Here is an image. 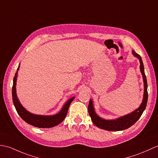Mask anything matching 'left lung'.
<instances>
[{
	"label": "left lung",
	"mask_w": 158,
	"mask_h": 158,
	"mask_svg": "<svg viewBox=\"0 0 158 158\" xmlns=\"http://www.w3.org/2000/svg\"><path fill=\"white\" fill-rule=\"evenodd\" d=\"M132 53L135 57H137L139 62H140V71L143 76L144 85V93L143 98L141 105L135 110L132 112L128 114L123 116L119 118L112 120H106L99 116L96 111H95L93 100L90 99L89 105H88V112L91 117L93 123L100 129L109 131H123L127 129H129L132 125L137 122L139 119L143 112L145 110L146 108L147 102H148V83H147V79L144 71V66L141 56L135 52L134 50L132 51Z\"/></svg>",
	"instance_id": "obj_1"
}]
</instances>
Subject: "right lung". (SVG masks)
I'll return each instance as SVG.
<instances>
[{
    "instance_id": "right-lung-1",
    "label": "right lung",
    "mask_w": 158,
    "mask_h": 158,
    "mask_svg": "<svg viewBox=\"0 0 158 158\" xmlns=\"http://www.w3.org/2000/svg\"><path fill=\"white\" fill-rule=\"evenodd\" d=\"M19 65L20 64H19V67L17 68V71L13 78V85L12 89L13 104L15 106V107L18 114H19L21 118L24 121H25L27 123L38 128H51L61 123L65 118L66 116H67L69 106H70L73 100L75 99V97H73L69 99V100L64 104V106H62L60 111L56 114L38 115L29 112L23 107V106H22L17 96L16 84L18 71H19Z\"/></svg>"
}]
</instances>
